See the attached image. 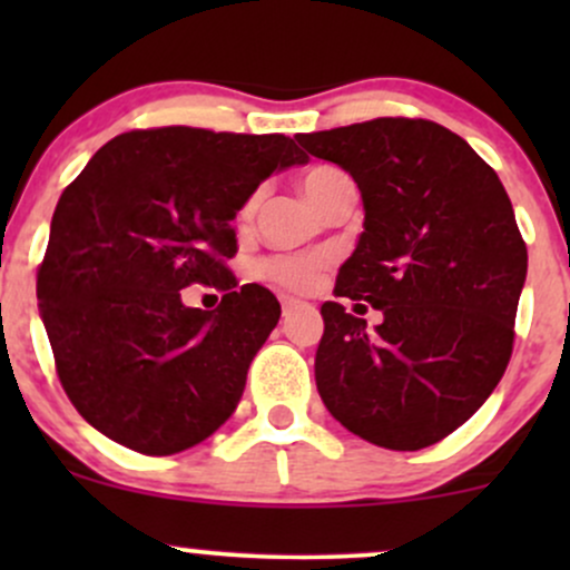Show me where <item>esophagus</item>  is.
Segmentation results:
<instances>
[{
  "label": "esophagus",
  "mask_w": 570,
  "mask_h": 570,
  "mask_svg": "<svg viewBox=\"0 0 570 570\" xmlns=\"http://www.w3.org/2000/svg\"><path fill=\"white\" fill-rule=\"evenodd\" d=\"M294 305H297V299L289 297V294H284V297H281V307H284V313H289Z\"/></svg>",
  "instance_id": "esophagus-1"
}]
</instances>
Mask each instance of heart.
I'll list each match as a JSON object with an SVG mask.
<instances>
[{
  "label": "heart",
  "mask_w": 570,
  "mask_h": 570,
  "mask_svg": "<svg viewBox=\"0 0 570 570\" xmlns=\"http://www.w3.org/2000/svg\"><path fill=\"white\" fill-rule=\"evenodd\" d=\"M340 179H345V174L335 166H313L303 174V189L305 195L313 203H322L324 195L330 193L332 185ZM254 206H257V195L246 200L244 212H240V219H248L254 214ZM326 265L324 254H313V257H278L265 263V276L276 281L281 286H289V289H307L318 276V271Z\"/></svg>",
  "instance_id": "heart-1"
}]
</instances>
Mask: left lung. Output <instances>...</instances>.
I'll return each mask as SVG.
<instances>
[{"instance_id":"obj_1","label":"left lung","mask_w":570,"mask_h":570,"mask_svg":"<svg viewBox=\"0 0 570 570\" xmlns=\"http://www.w3.org/2000/svg\"><path fill=\"white\" fill-rule=\"evenodd\" d=\"M356 181L364 230L335 294L367 299V330L324 303L316 389L335 421L377 448L421 450L485 404L514 343L528 248L493 168L431 120L377 117L294 136Z\"/></svg>"}]
</instances>
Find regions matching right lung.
Here are the masks:
<instances>
[{"label":"right lung","mask_w":570,"mask_h":570,"mask_svg":"<svg viewBox=\"0 0 570 570\" xmlns=\"http://www.w3.org/2000/svg\"><path fill=\"white\" fill-rule=\"evenodd\" d=\"M307 155L281 134L168 126L115 136L61 193L37 273L39 316L63 391L104 436L171 455L238 407L276 330L271 289H235V214L271 174ZM193 283L226 292L187 308Z\"/></svg>","instance_id":"obj_1"}]
</instances>
